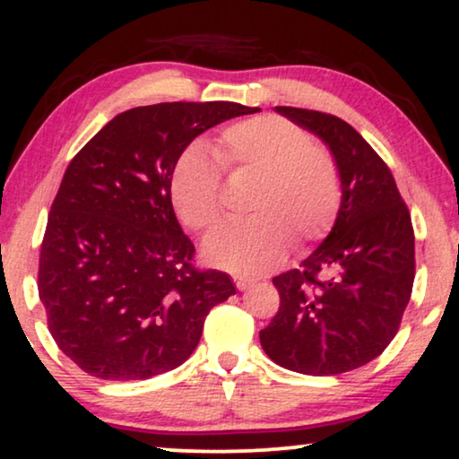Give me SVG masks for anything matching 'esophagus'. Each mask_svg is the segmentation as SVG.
Masks as SVG:
<instances>
[{"mask_svg": "<svg viewBox=\"0 0 459 459\" xmlns=\"http://www.w3.org/2000/svg\"><path fill=\"white\" fill-rule=\"evenodd\" d=\"M234 281H236V288H238V290H248V288L255 284L253 280L242 278V275H238V278H234Z\"/></svg>", "mask_w": 459, "mask_h": 459, "instance_id": "34e87169", "label": "esophagus"}]
</instances>
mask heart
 <instances>
[{
  "label": "heart",
  "mask_w": 459,
  "mask_h": 459,
  "mask_svg": "<svg viewBox=\"0 0 459 459\" xmlns=\"http://www.w3.org/2000/svg\"><path fill=\"white\" fill-rule=\"evenodd\" d=\"M217 156L192 143L175 160L171 200L184 225L209 231L223 217V168L259 175L248 198L253 217L212 231L204 256L234 273L278 267L288 247L303 248L328 234L342 204L341 167L300 125L256 115L225 127Z\"/></svg>",
  "instance_id": "1"
}]
</instances>
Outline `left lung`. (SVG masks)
Returning a JSON list of instances; mask_svg holds the SVG:
<instances>
[{
  "label": "left lung",
  "instance_id": "obj_1",
  "mask_svg": "<svg viewBox=\"0 0 459 459\" xmlns=\"http://www.w3.org/2000/svg\"><path fill=\"white\" fill-rule=\"evenodd\" d=\"M322 137L342 175V204L330 236L273 286L280 309L259 332L278 366L336 376L366 366L397 334L416 275L413 228L394 178L342 118L275 106Z\"/></svg>",
  "mask_w": 459,
  "mask_h": 459
}]
</instances>
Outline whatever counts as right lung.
I'll return each mask as SVG.
<instances>
[{"label": "right lung", "mask_w": 459, "mask_h": 459, "mask_svg": "<svg viewBox=\"0 0 459 459\" xmlns=\"http://www.w3.org/2000/svg\"><path fill=\"white\" fill-rule=\"evenodd\" d=\"M236 102H162L121 112L66 167L49 211L37 288L62 353L102 380H146L194 353L230 275L194 265L171 171L194 137L253 115Z\"/></svg>", "instance_id": "add662e5"}]
</instances>
